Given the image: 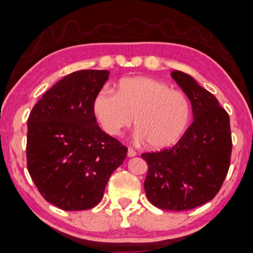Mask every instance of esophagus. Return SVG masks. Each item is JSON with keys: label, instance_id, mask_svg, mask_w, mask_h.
I'll return each instance as SVG.
<instances>
[{"label": "esophagus", "instance_id": "1", "mask_svg": "<svg viewBox=\"0 0 253 253\" xmlns=\"http://www.w3.org/2000/svg\"><path fill=\"white\" fill-rule=\"evenodd\" d=\"M137 155V152L132 149V148H128V152H127V156L129 158L135 157Z\"/></svg>", "mask_w": 253, "mask_h": 253}]
</instances>
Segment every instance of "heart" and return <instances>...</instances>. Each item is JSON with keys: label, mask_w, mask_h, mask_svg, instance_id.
I'll list each match as a JSON object with an SVG mask.
<instances>
[{"label": "heart", "mask_w": 253, "mask_h": 253, "mask_svg": "<svg viewBox=\"0 0 253 253\" xmlns=\"http://www.w3.org/2000/svg\"><path fill=\"white\" fill-rule=\"evenodd\" d=\"M116 93L101 90L93 101V112L103 130L118 136L130 127L136 138L152 149H163L179 140L190 120V103L184 93L149 77L125 78Z\"/></svg>", "instance_id": "1"}]
</instances>
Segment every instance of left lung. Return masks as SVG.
<instances>
[{
  "instance_id": "obj_1",
  "label": "left lung",
  "mask_w": 253,
  "mask_h": 253,
  "mask_svg": "<svg viewBox=\"0 0 253 253\" xmlns=\"http://www.w3.org/2000/svg\"><path fill=\"white\" fill-rule=\"evenodd\" d=\"M192 104L193 123L174 146L142 153L148 165L143 187L151 204L166 211L195 209L214 199L228 173L229 116L217 98L189 74L171 72Z\"/></svg>"
}]
</instances>
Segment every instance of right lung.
Returning a JSON list of instances; mask_svg holds the SVG:
<instances>
[{
	"mask_svg": "<svg viewBox=\"0 0 253 253\" xmlns=\"http://www.w3.org/2000/svg\"><path fill=\"white\" fill-rule=\"evenodd\" d=\"M107 70L68 74L43 94L27 123V169L39 193L63 211H86L103 199L127 148L96 124L93 101Z\"/></svg>",
	"mask_w": 253,
	"mask_h": 253,
	"instance_id": "obj_1",
	"label": "right lung"
}]
</instances>
